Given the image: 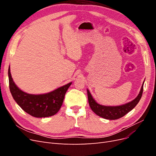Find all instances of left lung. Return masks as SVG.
Segmentation results:
<instances>
[{"label":"left lung","instance_id":"left-lung-1","mask_svg":"<svg viewBox=\"0 0 156 156\" xmlns=\"http://www.w3.org/2000/svg\"><path fill=\"white\" fill-rule=\"evenodd\" d=\"M143 84L141 87L140 91L135 100L126 103L125 105H122L120 106H103L98 104L96 101L94 100L91 94L90 93L88 90H87L88 99L89 105L92 111L96 113L99 116H101L103 119L108 120H116L120 118H122L126 115L127 112L131 111L133 108L136 105V104L140 101L143 92Z\"/></svg>","mask_w":156,"mask_h":156}]
</instances>
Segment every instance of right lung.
<instances>
[{
    "instance_id": "right-lung-1",
    "label": "right lung",
    "mask_w": 156,
    "mask_h": 156,
    "mask_svg": "<svg viewBox=\"0 0 156 156\" xmlns=\"http://www.w3.org/2000/svg\"><path fill=\"white\" fill-rule=\"evenodd\" d=\"M8 77L10 90L14 100L23 111L36 118L51 116L57 113L62 105L66 92L72 84L69 83L49 93L34 95L23 92L16 85L11 76L10 67Z\"/></svg>"
}]
</instances>
